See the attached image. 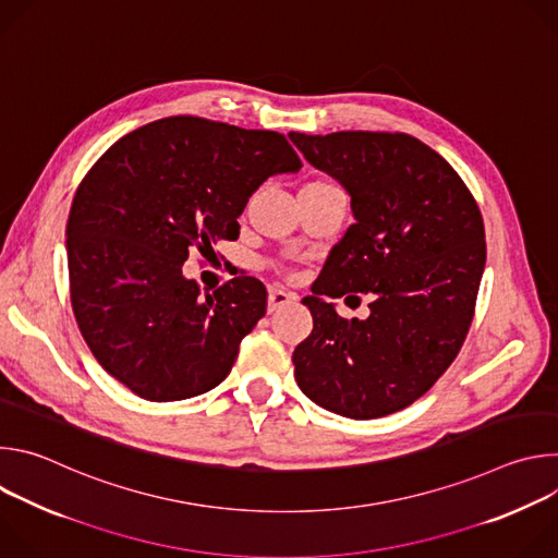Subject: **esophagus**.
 <instances>
[{"instance_id":"obj_1","label":"esophagus","mask_w":558,"mask_h":558,"mask_svg":"<svg viewBox=\"0 0 558 558\" xmlns=\"http://www.w3.org/2000/svg\"><path fill=\"white\" fill-rule=\"evenodd\" d=\"M293 300H295V295H293V293H287V291H282V289H271V291H269L267 311H269V313H276V311H280L282 306L291 304Z\"/></svg>"}]
</instances>
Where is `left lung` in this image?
<instances>
[{
	"mask_svg": "<svg viewBox=\"0 0 558 558\" xmlns=\"http://www.w3.org/2000/svg\"><path fill=\"white\" fill-rule=\"evenodd\" d=\"M289 138L347 190L355 218L302 300L313 331L293 351L295 381L342 417L402 411L444 375L470 329L486 267L482 211L446 158L415 136ZM344 292L372 295L366 322H344L326 302Z\"/></svg>",
	"mask_w": 558,
	"mask_h": 558,
	"instance_id": "8db88e82",
	"label": "left lung"
}]
</instances>
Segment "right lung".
Masks as SVG:
<instances>
[{
	"label": "right lung",
	"instance_id": "add662e5",
	"mask_svg": "<svg viewBox=\"0 0 558 558\" xmlns=\"http://www.w3.org/2000/svg\"><path fill=\"white\" fill-rule=\"evenodd\" d=\"M302 168L278 132L170 117L119 138L78 185L65 250L70 300L97 362L134 395L177 402L218 386L267 311L235 276L201 295L192 252L238 238V216L276 174Z\"/></svg>",
	"mask_w": 558,
	"mask_h": 558
}]
</instances>
